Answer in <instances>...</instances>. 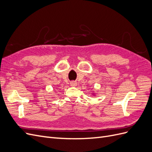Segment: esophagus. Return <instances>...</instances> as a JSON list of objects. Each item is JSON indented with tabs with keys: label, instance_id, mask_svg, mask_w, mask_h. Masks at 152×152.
I'll use <instances>...</instances> for the list:
<instances>
[{
	"label": "esophagus",
	"instance_id": "34e87169",
	"mask_svg": "<svg viewBox=\"0 0 152 152\" xmlns=\"http://www.w3.org/2000/svg\"><path fill=\"white\" fill-rule=\"evenodd\" d=\"M70 86H72V87L76 86H77V83H76L75 82H73V81H72V82H70Z\"/></svg>",
	"mask_w": 152,
	"mask_h": 152
}]
</instances>
